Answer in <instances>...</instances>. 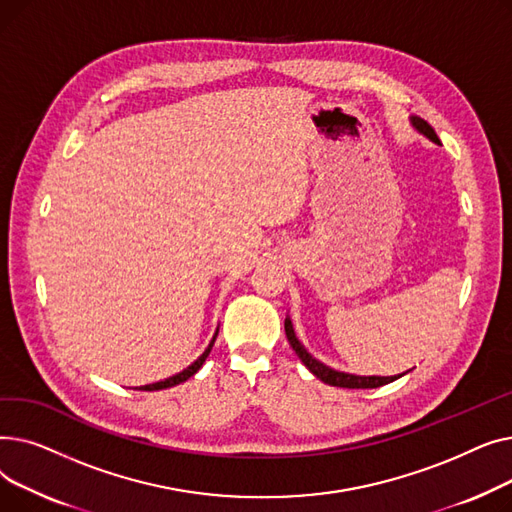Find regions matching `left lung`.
I'll return each mask as SVG.
<instances>
[{"label": "left lung", "mask_w": 512, "mask_h": 512, "mask_svg": "<svg viewBox=\"0 0 512 512\" xmlns=\"http://www.w3.org/2000/svg\"><path fill=\"white\" fill-rule=\"evenodd\" d=\"M411 126L423 134V137H427L432 143L440 145V139L436 130L429 126L423 118L419 116H411ZM284 330H286V336H288V342L292 346V351L297 353V357L303 361V365L315 375V378H319L324 384H330V386H338V388H380L384 384H390L398 378H402L405 373H398V375H355V373H346V371H338L326 363H321L319 359H315L307 348L303 346V342L297 338V332H294V326H292V319L290 315H286L284 319ZM411 371V369H409Z\"/></svg>", "instance_id": "8db88e82"}]
</instances>
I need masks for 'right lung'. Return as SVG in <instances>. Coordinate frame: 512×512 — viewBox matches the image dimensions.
<instances>
[{
    "label": "right lung",
    "instance_id": "1",
    "mask_svg": "<svg viewBox=\"0 0 512 512\" xmlns=\"http://www.w3.org/2000/svg\"><path fill=\"white\" fill-rule=\"evenodd\" d=\"M220 330V328H218ZM218 330H215V334H213V338H211V342L207 344V348L203 351V355H199V359H195L191 365H188L186 369H182L180 373H176V375H170V378H166V380H161V382H155V384H147V386H141V390H164V388H172V386H176V384H182V382H186L188 378H193V375L203 367V363H205V359L209 357V353H211V346H213V342H215V336H218Z\"/></svg>",
    "mask_w": 512,
    "mask_h": 512
}]
</instances>
